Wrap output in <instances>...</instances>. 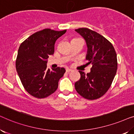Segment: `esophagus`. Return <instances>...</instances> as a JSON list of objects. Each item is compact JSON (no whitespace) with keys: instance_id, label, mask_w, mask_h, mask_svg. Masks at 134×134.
I'll return each mask as SVG.
<instances>
[{"instance_id":"1","label":"esophagus","mask_w":134,"mask_h":134,"mask_svg":"<svg viewBox=\"0 0 134 134\" xmlns=\"http://www.w3.org/2000/svg\"><path fill=\"white\" fill-rule=\"evenodd\" d=\"M71 71H72V69H71L69 68H66V72H71Z\"/></svg>"}]
</instances>
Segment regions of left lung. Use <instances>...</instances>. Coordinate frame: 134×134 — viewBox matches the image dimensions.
Masks as SVG:
<instances>
[{
    "mask_svg": "<svg viewBox=\"0 0 134 134\" xmlns=\"http://www.w3.org/2000/svg\"><path fill=\"white\" fill-rule=\"evenodd\" d=\"M75 30L85 40L88 47L87 65H92L91 71L87 74L79 71L80 79L75 83V88L83 98L96 99L108 91L116 75V52L110 42L98 33L87 28Z\"/></svg>",
    "mask_w": 134,
    "mask_h": 134,
    "instance_id": "8db88e82",
    "label": "left lung"
}]
</instances>
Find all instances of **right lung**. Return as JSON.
Masks as SVG:
<instances>
[{
    "label": "right lung",
    "mask_w": 134,
    "mask_h": 134,
    "mask_svg": "<svg viewBox=\"0 0 134 134\" xmlns=\"http://www.w3.org/2000/svg\"><path fill=\"white\" fill-rule=\"evenodd\" d=\"M66 30L45 29L35 33L21 44L16 60V68L25 90L36 98H44L57 90L64 68L47 69V58L54 53L56 40Z\"/></svg>",
    "instance_id": "add662e5"
}]
</instances>
